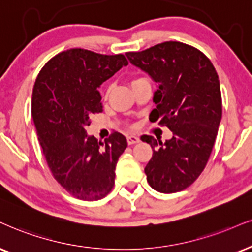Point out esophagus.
I'll return each mask as SVG.
<instances>
[{
    "label": "esophagus",
    "mask_w": 252,
    "mask_h": 252,
    "mask_svg": "<svg viewBox=\"0 0 252 252\" xmlns=\"http://www.w3.org/2000/svg\"><path fill=\"white\" fill-rule=\"evenodd\" d=\"M139 141H140L139 136H136V135H128V136H127V144H128V145L138 144Z\"/></svg>",
    "instance_id": "obj_1"
}]
</instances>
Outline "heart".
<instances>
[{"label": "heart", "mask_w": 252, "mask_h": 252, "mask_svg": "<svg viewBox=\"0 0 252 252\" xmlns=\"http://www.w3.org/2000/svg\"><path fill=\"white\" fill-rule=\"evenodd\" d=\"M136 80H139V79H134V80H133V82H136ZM133 82H132V83H133Z\"/></svg>", "instance_id": "b5f03b06"}]
</instances>
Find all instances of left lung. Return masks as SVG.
<instances>
[{
    "mask_svg": "<svg viewBox=\"0 0 252 252\" xmlns=\"http://www.w3.org/2000/svg\"><path fill=\"white\" fill-rule=\"evenodd\" d=\"M126 56L158 84L150 120L173 133L164 144L152 135L141 136L153 150L145 167L147 181L164 194L183 190L203 172L222 119L215 67L206 55L181 42L160 43Z\"/></svg>",
    "mask_w": 252,
    "mask_h": 252,
    "instance_id": "1",
    "label": "left lung"
}]
</instances>
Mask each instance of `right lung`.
Segmentation results:
<instances>
[{
	"mask_svg": "<svg viewBox=\"0 0 252 252\" xmlns=\"http://www.w3.org/2000/svg\"><path fill=\"white\" fill-rule=\"evenodd\" d=\"M127 64L124 55L70 49L51 58L37 76L31 114L43 154L57 182L79 200H100L113 188L126 138L114 132L104 144L89 135L86 126L102 111L98 89Z\"/></svg>",
	"mask_w": 252,
	"mask_h": 252,
	"instance_id": "obj_1",
	"label": "right lung"
}]
</instances>
